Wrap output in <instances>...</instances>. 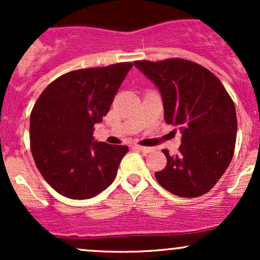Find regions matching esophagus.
<instances>
[{"mask_svg": "<svg viewBox=\"0 0 260 260\" xmlns=\"http://www.w3.org/2000/svg\"><path fill=\"white\" fill-rule=\"evenodd\" d=\"M134 148L138 149V150H140V151H143V153H150V151H153V149L151 148L142 147V145H134Z\"/></svg>", "mask_w": 260, "mask_h": 260, "instance_id": "34e87169", "label": "esophagus"}]
</instances>
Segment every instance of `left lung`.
Masks as SVG:
<instances>
[{"label":"left lung","instance_id":"8db88e82","mask_svg":"<svg viewBox=\"0 0 260 260\" xmlns=\"http://www.w3.org/2000/svg\"><path fill=\"white\" fill-rule=\"evenodd\" d=\"M134 66L159 89L166 123L182 134L180 153L155 178L172 194L194 198L209 192L234 156L237 117L235 104L210 71L182 58L136 61Z\"/></svg>","mask_w":260,"mask_h":260}]
</instances>
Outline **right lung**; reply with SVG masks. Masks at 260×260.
<instances>
[{"instance_id": "right-lung-1", "label": "right lung", "mask_w": 260, "mask_h": 260, "mask_svg": "<svg viewBox=\"0 0 260 260\" xmlns=\"http://www.w3.org/2000/svg\"><path fill=\"white\" fill-rule=\"evenodd\" d=\"M133 63L84 68L45 88L30 115V149L44 180L71 199H89L117 175L126 145L96 142L94 124L107 115Z\"/></svg>"}]
</instances>
